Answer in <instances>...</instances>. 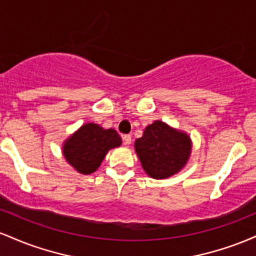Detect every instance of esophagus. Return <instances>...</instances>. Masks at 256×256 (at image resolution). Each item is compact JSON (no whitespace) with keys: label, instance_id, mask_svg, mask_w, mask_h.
I'll list each match as a JSON object with an SVG mask.
<instances>
[{"label":"esophagus","instance_id":"1","mask_svg":"<svg viewBox=\"0 0 256 256\" xmlns=\"http://www.w3.org/2000/svg\"><path fill=\"white\" fill-rule=\"evenodd\" d=\"M122 140H124V143H125V146H130L131 144V136L130 134H124V136H122Z\"/></svg>","mask_w":256,"mask_h":256}]
</instances>
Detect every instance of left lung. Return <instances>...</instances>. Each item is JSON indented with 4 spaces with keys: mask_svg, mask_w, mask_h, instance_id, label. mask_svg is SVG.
Instances as JSON below:
<instances>
[{
    "mask_svg": "<svg viewBox=\"0 0 256 256\" xmlns=\"http://www.w3.org/2000/svg\"><path fill=\"white\" fill-rule=\"evenodd\" d=\"M134 149L146 174L165 179L186 165L192 152V140L185 132L156 120L146 126L142 137L137 138Z\"/></svg>",
    "mask_w": 256,
    "mask_h": 256,
    "instance_id": "8db88e82",
    "label": "left lung"
}]
</instances>
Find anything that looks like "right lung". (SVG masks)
Wrapping results in <instances>:
<instances>
[{
    "label": "right lung",
    "mask_w": 256,
    "mask_h": 256,
    "mask_svg": "<svg viewBox=\"0 0 256 256\" xmlns=\"http://www.w3.org/2000/svg\"><path fill=\"white\" fill-rule=\"evenodd\" d=\"M122 144V138L113 128L104 130L88 122L64 140V156L82 174H91L101 165L110 149Z\"/></svg>",
    "instance_id": "1"
}]
</instances>
